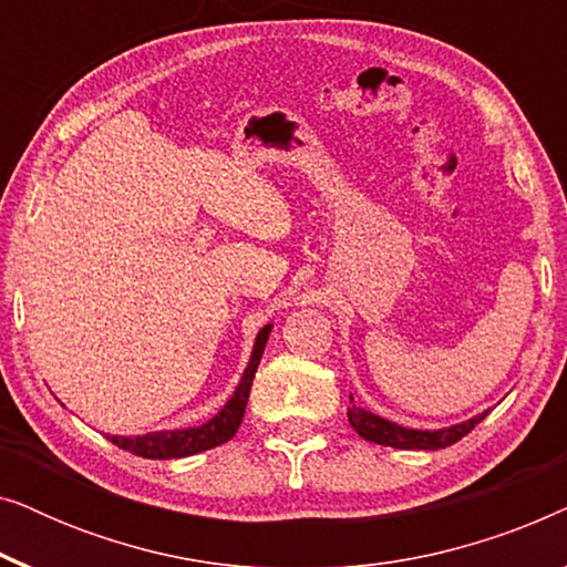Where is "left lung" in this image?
<instances>
[{
    "mask_svg": "<svg viewBox=\"0 0 567 567\" xmlns=\"http://www.w3.org/2000/svg\"><path fill=\"white\" fill-rule=\"evenodd\" d=\"M487 413L475 415L472 421H464L460 425H452V429L441 431H415V429H402V425L384 421L374 413H367V410L355 408L351 398V408H348V421L355 429L359 436L367 441H374V444L382 446H394V449H446L456 444V441L467 436V433L475 429V425L483 421Z\"/></svg>",
    "mask_w": 567,
    "mask_h": 567,
    "instance_id": "left-lung-1",
    "label": "left lung"
}]
</instances>
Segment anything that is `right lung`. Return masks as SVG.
<instances>
[{"mask_svg": "<svg viewBox=\"0 0 567 567\" xmlns=\"http://www.w3.org/2000/svg\"><path fill=\"white\" fill-rule=\"evenodd\" d=\"M270 324H266L255 338L252 359L247 363L243 382L231 394V400L221 408L219 415H214L212 421L204 425H196V429H183V431H157L146 433V436H111V441L123 452H131L136 456H144V460H181V456H190L198 452H206V449H214L219 444H227V441L235 436L239 423L245 417L247 398H250V386L255 379V371H258L262 348H266Z\"/></svg>", "mask_w": 567, "mask_h": 567, "instance_id": "1", "label": "right lung"}]
</instances>
